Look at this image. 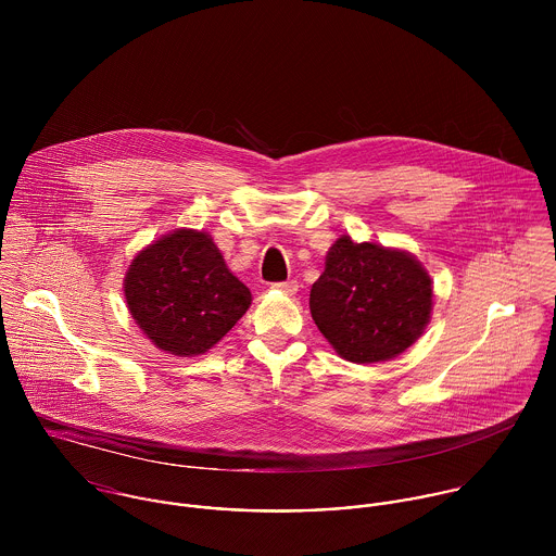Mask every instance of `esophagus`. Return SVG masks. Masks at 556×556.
Masks as SVG:
<instances>
[{"label": "esophagus", "instance_id": "34e87169", "mask_svg": "<svg viewBox=\"0 0 556 556\" xmlns=\"http://www.w3.org/2000/svg\"><path fill=\"white\" fill-rule=\"evenodd\" d=\"M298 282L295 280H287V282H276V285H271V289H276V291H282L285 295H295L298 293Z\"/></svg>", "mask_w": 556, "mask_h": 556}]
</instances>
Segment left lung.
I'll list each match as a JSON object with an SVG mask.
<instances>
[{"label":"left lung","instance_id":"8db88e82","mask_svg":"<svg viewBox=\"0 0 556 556\" xmlns=\"http://www.w3.org/2000/svg\"><path fill=\"white\" fill-rule=\"evenodd\" d=\"M432 280L406 250L340 236L311 289V313L333 351L353 364L394 359L432 315Z\"/></svg>","mask_w":556,"mask_h":556}]
</instances>
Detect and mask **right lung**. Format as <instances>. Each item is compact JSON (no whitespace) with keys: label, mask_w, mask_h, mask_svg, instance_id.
I'll use <instances>...</instances> for the list:
<instances>
[{"label":"right lung","mask_w":556,"mask_h":556,"mask_svg":"<svg viewBox=\"0 0 556 556\" xmlns=\"http://www.w3.org/2000/svg\"><path fill=\"white\" fill-rule=\"evenodd\" d=\"M124 298L152 344L177 357L210 351L252 304L212 236L197 229H175L139 250Z\"/></svg>","instance_id":"1"}]
</instances>
